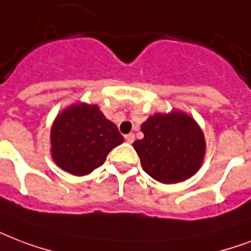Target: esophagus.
Here are the masks:
<instances>
[{
  "instance_id": "obj_1",
  "label": "esophagus",
  "mask_w": 251,
  "mask_h": 251,
  "mask_svg": "<svg viewBox=\"0 0 251 251\" xmlns=\"http://www.w3.org/2000/svg\"><path fill=\"white\" fill-rule=\"evenodd\" d=\"M134 138H135V137H134L133 133H130V134H127V135H125V139L129 143H133L134 142Z\"/></svg>"
}]
</instances>
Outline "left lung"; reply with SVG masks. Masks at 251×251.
<instances>
[{
	"label": "left lung",
	"instance_id": "1",
	"mask_svg": "<svg viewBox=\"0 0 251 251\" xmlns=\"http://www.w3.org/2000/svg\"><path fill=\"white\" fill-rule=\"evenodd\" d=\"M143 138L133 143L143 171L152 179L175 184L199 171L205 139L194 118L183 112L156 113L141 126Z\"/></svg>",
	"mask_w": 251,
	"mask_h": 251
}]
</instances>
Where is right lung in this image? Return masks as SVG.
Segmentation results:
<instances>
[{
	"mask_svg": "<svg viewBox=\"0 0 251 251\" xmlns=\"http://www.w3.org/2000/svg\"><path fill=\"white\" fill-rule=\"evenodd\" d=\"M122 142L117 126L106 120L97 105H72L57 116L51 127L52 159L76 176L102 166L109 151Z\"/></svg>",
	"mask_w": 251,
	"mask_h": 251,
	"instance_id": "add662e5",
	"label": "right lung"
}]
</instances>
